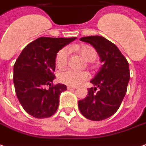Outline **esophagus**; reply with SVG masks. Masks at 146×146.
<instances>
[{"instance_id":"34e87169","label":"esophagus","mask_w":146,"mask_h":146,"mask_svg":"<svg viewBox=\"0 0 146 146\" xmlns=\"http://www.w3.org/2000/svg\"><path fill=\"white\" fill-rule=\"evenodd\" d=\"M67 89H77L76 86H67Z\"/></svg>"}]
</instances>
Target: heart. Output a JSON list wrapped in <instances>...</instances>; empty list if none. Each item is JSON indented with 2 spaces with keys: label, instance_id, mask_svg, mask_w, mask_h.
Wrapping results in <instances>:
<instances>
[{
  "label": "heart",
  "instance_id": "heart-1",
  "mask_svg": "<svg viewBox=\"0 0 146 146\" xmlns=\"http://www.w3.org/2000/svg\"><path fill=\"white\" fill-rule=\"evenodd\" d=\"M69 50L76 51L78 54H80L86 60L90 61L89 66L92 68H96V64L93 60L96 59L98 53L97 50L92 46L82 43V44L71 46L69 47ZM68 50L65 47L60 49V50L57 52V55H56V59H55V63H56L57 68L60 70L64 69L68 65ZM89 78V72H75V71H72V70H68L66 72H61L58 76V79L61 83L65 84V85L78 86L84 81L87 80Z\"/></svg>",
  "mask_w": 146,
  "mask_h": 146
}]
</instances>
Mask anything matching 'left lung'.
<instances>
[{
    "label": "left lung",
    "instance_id": "obj_1",
    "mask_svg": "<svg viewBox=\"0 0 146 146\" xmlns=\"http://www.w3.org/2000/svg\"><path fill=\"white\" fill-rule=\"evenodd\" d=\"M80 40L93 46L104 64L91 80L95 87L88 89L87 96L78 101V108L87 119L102 121L114 114L124 100L130 79L129 65L117 46L104 37L91 36Z\"/></svg>",
    "mask_w": 146,
    "mask_h": 146
}]
</instances>
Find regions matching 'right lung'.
Segmentation results:
<instances>
[{"label":"right lung","mask_w":146,"mask_h":146,"mask_svg":"<svg viewBox=\"0 0 146 146\" xmlns=\"http://www.w3.org/2000/svg\"><path fill=\"white\" fill-rule=\"evenodd\" d=\"M75 39L40 37L26 46L18 57L14 64L15 89L22 107L29 115L46 118L57 111L60 93L67 87L53 84L56 55Z\"/></svg>","instance_id":"obj_1"}]
</instances>
